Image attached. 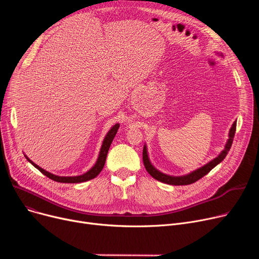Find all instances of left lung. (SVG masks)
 Masks as SVG:
<instances>
[{
	"instance_id": "8db88e82",
	"label": "left lung",
	"mask_w": 259,
	"mask_h": 259,
	"mask_svg": "<svg viewBox=\"0 0 259 259\" xmlns=\"http://www.w3.org/2000/svg\"><path fill=\"white\" fill-rule=\"evenodd\" d=\"M221 56H222V54H221ZM235 131H236V121L233 122L232 127H231V129L229 131V139L227 141L225 149L221 152V154L217 157H215L214 159H212L211 161H209L208 164H206L205 166H202V167L192 171L191 173H189V174H186V175H183V176H172V175H168V174H165V173L158 171L151 164L150 159H149L146 145L144 146V149H143L144 166H145L146 170L148 171V173L150 174L153 179H155V180H157L161 183H165V184H168V185H173V186H184V185L193 184V183L197 182L198 180H200L201 178H203V176L208 174L214 167H216L217 165L220 164V162H222L224 160V158L227 156V154L230 150L231 146H232Z\"/></svg>"
}]
</instances>
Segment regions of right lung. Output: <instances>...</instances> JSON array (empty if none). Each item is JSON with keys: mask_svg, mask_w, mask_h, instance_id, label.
Returning a JSON list of instances; mask_svg holds the SVG:
<instances>
[{"mask_svg": "<svg viewBox=\"0 0 259 259\" xmlns=\"http://www.w3.org/2000/svg\"><path fill=\"white\" fill-rule=\"evenodd\" d=\"M119 128V124H115L113 127H111V129L108 131V133L106 134V137L103 141V145L101 147V150H100V154L99 157L97 159V162H95L94 166L88 170L86 173L81 174V175H77V176H59V175H54L44 169H42L40 167H38L36 164L29 159L25 155V157L27 158L31 165H33L38 171L42 172L44 175H46L47 178H49L50 180L54 181V182H58V183H66V184H77V183H84L87 181H90L94 178H97V176L101 173V171L103 170L104 166H105V161H106V157H107V153L109 151V148H110V145L115 137V134L117 132Z\"/></svg>", "mask_w": 259, "mask_h": 259, "instance_id": "add662e5", "label": "right lung"}]
</instances>
